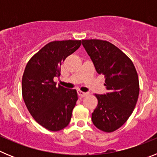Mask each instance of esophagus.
Returning a JSON list of instances; mask_svg holds the SVG:
<instances>
[{
	"mask_svg": "<svg viewBox=\"0 0 157 157\" xmlns=\"http://www.w3.org/2000/svg\"><path fill=\"white\" fill-rule=\"evenodd\" d=\"M78 96H79V97L84 98V97H86V96L88 94H87V93H85V92H82V91L78 90Z\"/></svg>",
	"mask_w": 157,
	"mask_h": 157,
	"instance_id": "obj_1",
	"label": "esophagus"
}]
</instances>
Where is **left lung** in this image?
Wrapping results in <instances>:
<instances>
[{
    "label": "left lung",
    "instance_id": "1",
    "mask_svg": "<svg viewBox=\"0 0 157 157\" xmlns=\"http://www.w3.org/2000/svg\"><path fill=\"white\" fill-rule=\"evenodd\" d=\"M98 74L105 75L108 92L96 94L98 104L92 113L96 127L112 132L126 123L135 108L139 81L134 63L120 48L107 41L82 40Z\"/></svg>",
    "mask_w": 157,
    "mask_h": 157
}]
</instances>
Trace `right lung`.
Segmentation results:
<instances>
[{"label":"right lung","mask_w":157,"mask_h":157,"mask_svg":"<svg viewBox=\"0 0 157 157\" xmlns=\"http://www.w3.org/2000/svg\"><path fill=\"white\" fill-rule=\"evenodd\" d=\"M79 40L48 43L27 63L23 78L22 94L29 112L40 125L58 131L68 125L78 100L77 91L56 86L59 67L66 57L79 48Z\"/></svg>","instance_id":"obj_1"}]
</instances>
